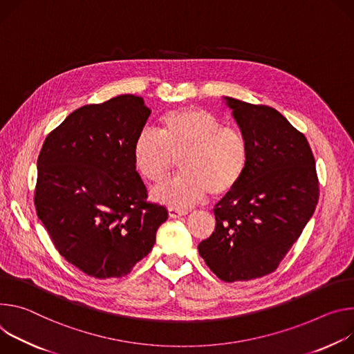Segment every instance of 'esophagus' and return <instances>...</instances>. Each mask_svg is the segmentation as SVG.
I'll return each instance as SVG.
<instances>
[{
	"mask_svg": "<svg viewBox=\"0 0 354 354\" xmlns=\"http://www.w3.org/2000/svg\"><path fill=\"white\" fill-rule=\"evenodd\" d=\"M187 215V211L184 209H178V208H169V216L173 218V219H177V218H181Z\"/></svg>",
	"mask_w": 354,
	"mask_h": 354,
	"instance_id": "obj_1",
	"label": "esophagus"
}]
</instances>
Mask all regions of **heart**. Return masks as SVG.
Wrapping results in <instances>:
<instances>
[{
    "instance_id": "heart-1",
    "label": "heart",
    "mask_w": 354,
    "mask_h": 354,
    "mask_svg": "<svg viewBox=\"0 0 354 354\" xmlns=\"http://www.w3.org/2000/svg\"><path fill=\"white\" fill-rule=\"evenodd\" d=\"M174 180L154 187L151 197L170 208L201 203L208 192L215 197L236 187L248 167V143L236 128L222 127L208 109L184 106L160 118L159 133L143 129L133 142L136 170L151 183H163L181 156Z\"/></svg>"
}]
</instances>
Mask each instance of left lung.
Returning <instances> with one entry per match:
<instances>
[{
    "instance_id": "obj_1",
    "label": "left lung",
    "mask_w": 354,
    "mask_h": 354,
    "mask_svg": "<svg viewBox=\"0 0 354 354\" xmlns=\"http://www.w3.org/2000/svg\"><path fill=\"white\" fill-rule=\"evenodd\" d=\"M248 143L241 183L215 205V232L200 256L226 283L272 272L301 236L319 198L315 159L304 133L271 106L225 97Z\"/></svg>"
}]
</instances>
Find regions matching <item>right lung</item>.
<instances>
[{
  "mask_svg": "<svg viewBox=\"0 0 354 354\" xmlns=\"http://www.w3.org/2000/svg\"><path fill=\"white\" fill-rule=\"evenodd\" d=\"M150 109L125 94L71 112L37 157L35 208L57 252L94 279L124 277L149 254L167 209L146 201L132 149Z\"/></svg>",
  "mask_w": 354,
  "mask_h": 354,
  "instance_id": "1",
  "label": "right lung"
}]
</instances>
